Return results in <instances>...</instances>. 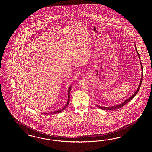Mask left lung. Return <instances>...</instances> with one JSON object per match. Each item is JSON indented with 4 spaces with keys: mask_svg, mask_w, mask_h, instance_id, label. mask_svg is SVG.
<instances>
[{
    "mask_svg": "<svg viewBox=\"0 0 152 152\" xmlns=\"http://www.w3.org/2000/svg\"><path fill=\"white\" fill-rule=\"evenodd\" d=\"M134 43H135V42H134ZM134 45H135V50H136V52H137V54H138L139 59H140V56H139V54L138 51H137V47H136L135 43H134ZM139 62H140V67H141V69H142V74H141V76H141V79H140V82H139V85H138V88H137V90L135 91V92H134L133 94L131 96H130V97L128 98L127 99H126L124 102H123L122 103H121V104H118V105H114V106H99V105H96V106H97L99 109H102V110H115V109H119V108L121 107L122 106H124V105H125L126 103H128L129 101H130L131 100H132V99H133L134 97L136 95V94H137V92L139 91V88H140V86H141V84H142V76H143V67H142V63H141V61H140V60L139 61Z\"/></svg>",
    "mask_w": 152,
    "mask_h": 152,
    "instance_id": "8db88e82",
    "label": "left lung"
}]
</instances>
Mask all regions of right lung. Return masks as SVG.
I'll use <instances>...</instances> for the list:
<instances>
[{"mask_svg": "<svg viewBox=\"0 0 152 152\" xmlns=\"http://www.w3.org/2000/svg\"><path fill=\"white\" fill-rule=\"evenodd\" d=\"M72 84H71V86H69V89H68V99H67V103H66V104L64 105V107H63L62 109H61L60 110H56L55 111H53V112H51V113H44V114H58V113H60L61 112H62V111L64 110V109L66 108V107L68 106V105H69V95H70V91H71V86H72Z\"/></svg>", "mask_w": 152, "mask_h": 152, "instance_id": "right-lung-1", "label": "right lung"}]
</instances>
